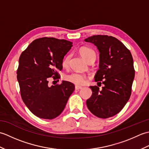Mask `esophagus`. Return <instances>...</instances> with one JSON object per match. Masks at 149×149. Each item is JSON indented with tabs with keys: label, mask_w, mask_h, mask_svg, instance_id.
Listing matches in <instances>:
<instances>
[{
	"label": "esophagus",
	"mask_w": 149,
	"mask_h": 149,
	"mask_svg": "<svg viewBox=\"0 0 149 149\" xmlns=\"http://www.w3.org/2000/svg\"><path fill=\"white\" fill-rule=\"evenodd\" d=\"M81 88H82V86H77H77H75V89L76 90H79V89H81Z\"/></svg>",
	"instance_id": "1"
}]
</instances>
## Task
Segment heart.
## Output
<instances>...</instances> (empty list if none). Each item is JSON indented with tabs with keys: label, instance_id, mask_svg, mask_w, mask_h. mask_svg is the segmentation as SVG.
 I'll use <instances>...</instances> for the list:
<instances>
[{
	"label": "heart",
	"instance_id": "heart-1",
	"mask_svg": "<svg viewBox=\"0 0 149 149\" xmlns=\"http://www.w3.org/2000/svg\"><path fill=\"white\" fill-rule=\"evenodd\" d=\"M80 55L83 57L84 59L88 61V60L92 58L95 59L96 54L93 49L88 47H82L79 50ZM70 59V56L67 55L62 60V66L63 67H67L69 63ZM66 80L70 82V83H74L75 84L81 85L83 84L85 81H86V76L85 75L81 74L79 72H72L71 74L66 75L65 77Z\"/></svg>",
	"mask_w": 149,
	"mask_h": 149
}]
</instances>
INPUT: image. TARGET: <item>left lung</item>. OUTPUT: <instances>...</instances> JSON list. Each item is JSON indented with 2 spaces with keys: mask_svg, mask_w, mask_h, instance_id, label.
Returning a JSON list of instances; mask_svg holds the SVG:
<instances>
[{
  "mask_svg": "<svg viewBox=\"0 0 149 149\" xmlns=\"http://www.w3.org/2000/svg\"><path fill=\"white\" fill-rule=\"evenodd\" d=\"M84 41L94 44L99 50V69L95 81H102L104 85L102 90L97 86H90L92 95L86 100L87 107L99 118L111 117L123 108L131 96L135 74L131 53L120 41L111 36H92Z\"/></svg>",
  "mask_w": 149,
  "mask_h": 149,
  "instance_id": "obj_1",
  "label": "left lung"
}]
</instances>
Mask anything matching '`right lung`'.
I'll return each mask as SVG.
<instances>
[{
  "instance_id": "add662e5",
  "label": "right lung",
  "mask_w": 149,
  "mask_h": 149,
  "mask_svg": "<svg viewBox=\"0 0 149 149\" xmlns=\"http://www.w3.org/2000/svg\"><path fill=\"white\" fill-rule=\"evenodd\" d=\"M72 42L54 38H42L30 43L21 54L17 80L22 99L34 115L51 120L65 109L75 86L70 82L49 86V77L59 78L62 60L72 47Z\"/></svg>"
}]
</instances>
